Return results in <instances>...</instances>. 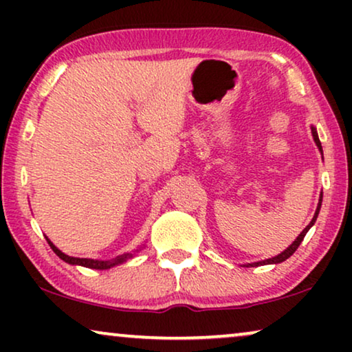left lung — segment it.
<instances>
[{"label":"left lung","instance_id":"8db88e82","mask_svg":"<svg viewBox=\"0 0 352 352\" xmlns=\"http://www.w3.org/2000/svg\"><path fill=\"white\" fill-rule=\"evenodd\" d=\"M311 131H312V138H314V142L317 144V147H319V151L322 152V144H320V141H319V136H317V131H316V128L314 126H311ZM320 205H322V194H320V199H319V205H317V210H316V214H314V218H312V221L309 224L306 226L305 229H302V232L298 235L296 237V240L295 242H293L290 247H288L285 252H282L280 254H277V256H274V258H269V259H264V261H258V263H252V264H245V267H256V266H264V264H278V263H282V261H285V259H288L292 256L293 253L296 252V248L300 247V243L302 242V239H305V235L307 234V230H309L312 226H314V223H316V219H317V216H319V211H320Z\"/></svg>","mask_w":352,"mask_h":352}]
</instances>
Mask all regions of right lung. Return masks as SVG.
<instances>
[{"mask_svg":"<svg viewBox=\"0 0 352 352\" xmlns=\"http://www.w3.org/2000/svg\"><path fill=\"white\" fill-rule=\"evenodd\" d=\"M46 240H47V243H50V247L52 248V252H54L60 259H64L65 263L78 264V266H85V267H89V269H110V267L117 266V264L124 263L126 259L133 256L131 253H128V254H122V256H117L115 259H109V261H98V259H88V258H74V256H69V254L62 253L60 250L57 248L50 239H46Z\"/></svg>","mask_w":352,"mask_h":352,"instance_id":"obj_1","label":"right lung"}]
</instances>
